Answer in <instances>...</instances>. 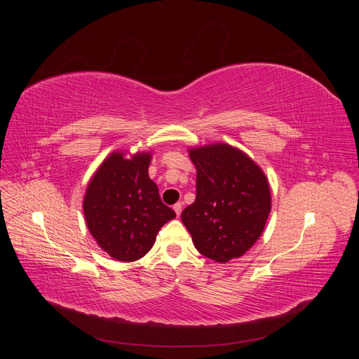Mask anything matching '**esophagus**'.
Instances as JSON below:
<instances>
[{"mask_svg":"<svg viewBox=\"0 0 359 359\" xmlns=\"http://www.w3.org/2000/svg\"><path fill=\"white\" fill-rule=\"evenodd\" d=\"M173 211L177 212V215H180L181 211H182V203H181V202H177L175 205H173Z\"/></svg>","mask_w":359,"mask_h":359,"instance_id":"34e87169","label":"esophagus"}]
</instances>
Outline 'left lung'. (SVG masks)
<instances>
[{"label": "left lung", "instance_id": "left-lung-1", "mask_svg": "<svg viewBox=\"0 0 359 359\" xmlns=\"http://www.w3.org/2000/svg\"><path fill=\"white\" fill-rule=\"evenodd\" d=\"M196 199L181 214L198 252L215 262L243 256L262 233L271 211L265 173L226 144L190 149Z\"/></svg>", "mask_w": 359, "mask_h": 359}]
</instances>
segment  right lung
I'll return each mask as SVG.
<instances>
[{"instance_id":"1","label":"right lung","mask_w":359,"mask_h":359,"mask_svg":"<svg viewBox=\"0 0 359 359\" xmlns=\"http://www.w3.org/2000/svg\"><path fill=\"white\" fill-rule=\"evenodd\" d=\"M149 158L136 154L126 160L121 153H112L95 172L83 199L86 226L97 244L123 262L144 257L161 226L177 215L161 202L148 177Z\"/></svg>"}]
</instances>
